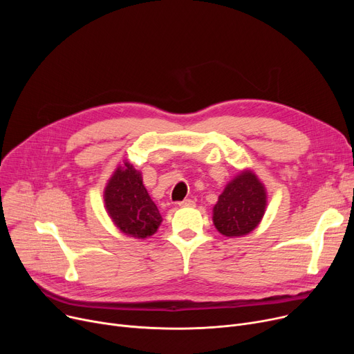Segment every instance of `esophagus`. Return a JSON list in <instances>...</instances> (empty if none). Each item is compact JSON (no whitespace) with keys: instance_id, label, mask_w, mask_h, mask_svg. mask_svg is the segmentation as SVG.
<instances>
[{"instance_id":"34e87169","label":"esophagus","mask_w":354,"mask_h":354,"mask_svg":"<svg viewBox=\"0 0 354 354\" xmlns=\"http://www.w3.org/2000/svg\"><path fill=\"white\" fill-rule=\"evenodd\" d=\"M179 207H188V208L195 207V201H192V199H185V201L179 202Z\"/></svg>"}]
</instances>
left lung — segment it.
I'll use <instances>...</instances> for the list:
<instances>
[{
    "instance_id": "8db88e82",
    "label": "left lung",
    "mask_w": 354,
    "mask_h": 354,
    "mask_svg": "<svg viewBox=\"0 0 354 354\" xmlns=\"http://www.w3.org/2000/svg\"><path fill=\"white\" fill-rule=\"evenodd\" d=\"M267 205L264 185L251 172L230 182L214 207L215 228L225 236L250 234L261 221Z\"/></svg>"
}]
</instances>
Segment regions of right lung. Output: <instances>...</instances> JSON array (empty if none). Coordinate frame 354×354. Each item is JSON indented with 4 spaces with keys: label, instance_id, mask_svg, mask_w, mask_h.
I'll list each match as a JSON object with an SVG mask.
<instances>
[{
    "label": "right lung",
    "instance_id": "add662e5",
    "mask_svg": "<svg viewBox=\"0 0 354 354\" xmlns=\"http://www.w3.org/2000/svg\"><path fill=\"white\" fill-rule=\"evenodd\" d=\"M104 203L115 225L129 236H151L162 222L158 207L143 187L140 172L129 162L119 166L110 178Z\"/></svg>",
    "mask_w": 354,
    "mask_h": 354
}]
</instances>
